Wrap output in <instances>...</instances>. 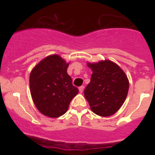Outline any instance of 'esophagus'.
Here are the masks:
<instances>
[{"instance_id":"34e87169","label":"esophagus","mask_w":155,"mask_h":155,"mask_svg":"<svg viewBox=\"0 0 155 155\" xmlns=\"http://www.w3.org/2000/svg\"><path fill=\"white\" fill-rule=\"evenodd\" d=\"M84 86H81V87H79V91H80V93L83 92V91H84Z\"/></svg>"}]
</instances>
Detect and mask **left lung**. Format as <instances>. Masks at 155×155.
I'll list each match as a JSON object with an SVG mask.
<instances>
[{
	"label": "left lung",
	"instance_id": "obj_1",
	"mask_svg": "<svg viewBox=\"0 0 155 155\" xmlns=\"http://www.w3.org/2000/svg\"><path fill=\"white\" fill-rule=\"evenodd\" d=\"M92 71L91 81L84 89V97L93 113L110 116L120 109L127 98L129 80L124 71L109 60L87 63Z\"/></svg>",
	"mask_w": 155,
	"mask_h": 155
}]
</instances>
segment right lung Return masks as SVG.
<instances>
[{
  "instance_id": "add662e5",
  "label": "right lung",
  "mask_w": 155,
  "mask_h": 155,
  "mask_svg": "<svg viewBox=\"0 0 155 155\" xmlns=\"http://www.w3.org/2000/svg\"><path fill=\"white\" fill-rule=\"evenodd\" d=\"M69 63L57 54L42 59L31 70L29 87L35 107L44 116L57 118L68 111L78 93L68 75Z\"/></svg>"
}]
</instances>
